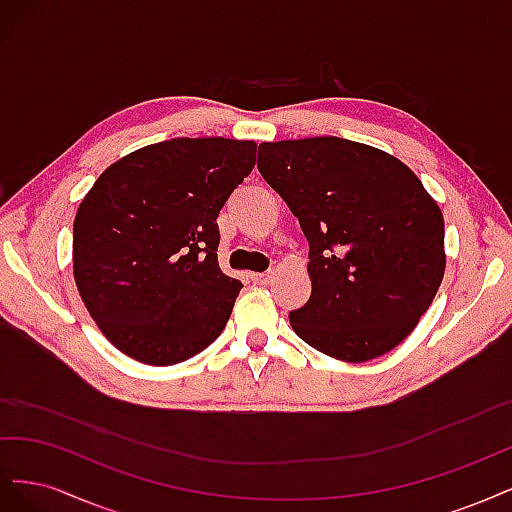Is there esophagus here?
<instances>
[{
  "mask_svg": "<svg viewBox=\"0 0 512 512\" xmlns=\"http://www.w3.org/2000/svg\"><path fill=\"white\" fill-rule=\"evenodd\" d=\"M273 280V273H252V282L258 286H267Z\"/></svg>",
  "mask_w": 512,
  "mask_h": 512,
  "instance_id": "1",
  "label": "esophagus"
}]
</instances>
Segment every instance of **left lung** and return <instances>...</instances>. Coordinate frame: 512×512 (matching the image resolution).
Instances as JSON below:
<instances>
[{
  "instance_id": "8db88e82",
  "label": "left lung",
  "mask_w": 512,
  "mask_h": 512,
  "mask_svg": "<svg viewBox=\"0 0 512 512\" xmlns=\"http://www.w3.org/2000/svg\"><path fill=\"white\" fill-rule=\"evenodd\" d=\"M258 170L299 218L312 297L294 333L346 363L399 346L444 277V218L412 170L337 136L262 143Z\"/></svg>"
}]
</instances>
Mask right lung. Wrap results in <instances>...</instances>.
<instances>
[{
    "mask_svg": "<svg viewBox=\"0 0 512 512\" xmlns=\"http://www.w3.org/2000/svg\"><path fill=\"white\" fill-rule=\"evenodd\" d=\"M254 141L173 138L108 166L74 218V282L123 354L175 365L220 337L243 284L218 265V215Z\"/></svg>",
    "mask_w": 512,
    "mask_h": 512,
    "instance_id": "1",
    "label": "right lung"
}]
</instances>
